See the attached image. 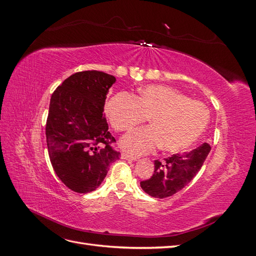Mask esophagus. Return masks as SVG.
<instances>
[{
  "mask_svg": "<svg viewBox=\"0 0 256 256\" xmlns=\"http://www.w3.org/2000/svg\"><path fill=\"white\" fill-rule=\"evenodd\" d=\"M120 157H122V159H125V160H129V161H136L138 158H136V157H134V156H130L129 154H127V152H122V154H120Z\"/></svg>",
  "mask_w": 256,
  "mask_h": 256,
  "instance_id": "34e87169",
  "label": "esophagus"
}]
</instances>
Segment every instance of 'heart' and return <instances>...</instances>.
Listing matches in <instances>:
<instances>
[{
    "instance_id": "b5f03b06",
    "label": "heart",
    "mask_w": 256,
    "mask_h": 256,
    "mask_svg": "<svg viewBox=\"0 0 256 256\" xmlns=\"http://www.w3.org/2000/svg\"><path fill=\"white\" fill-rule=\"evenodd\" d=\"M106 113L114 129L126 131L150 118V126L130 131L120 140L124 150L145 154L161 148L180 152L194 144L205 131L209 110L171 86L150 85L138 97L118 94L106 104Z\"/></svg>"
}]
</instances>
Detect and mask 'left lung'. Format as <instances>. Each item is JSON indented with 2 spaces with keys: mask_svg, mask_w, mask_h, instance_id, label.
Returning <instances> with one entry per match:
<instances>
[{
  "mask_svg": "<svg viewBox=\"0 0 256 256\" xmlns=\"http://www.w3.org/2000/svg\"><path fill=\"white\" fill-rule=\"evenodd\" d=\"M210 146L204 143L189 152L175 154L164 161L154 160V171L141 188L152 198H164L175 194L187 186L198 173L206 160Z\"/></svg>",
  "mask_w": 256,
  "mask_h": 256,
  "instance_id": "obj_1",
  "label": "left lung"
}]
</instances>
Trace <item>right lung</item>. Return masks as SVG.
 <instances>
[{"instance_id": "add662e5", "label": "right lung", "mask_w": 256, "mask_h": 256, "mask_svg": "<svg viewBox=\"0 0 256 256\" xmlns=\"http://www.w3.org/2000/svg\"><path fill=\"white\" fill-rule=\"evenodd\" d=\"M114 76L88 70L72 74L50 100L46 136L51 164L66 187L78 193L96 190L108 168L120 159L104 115Z\"/></svg>"}]
</instances>
